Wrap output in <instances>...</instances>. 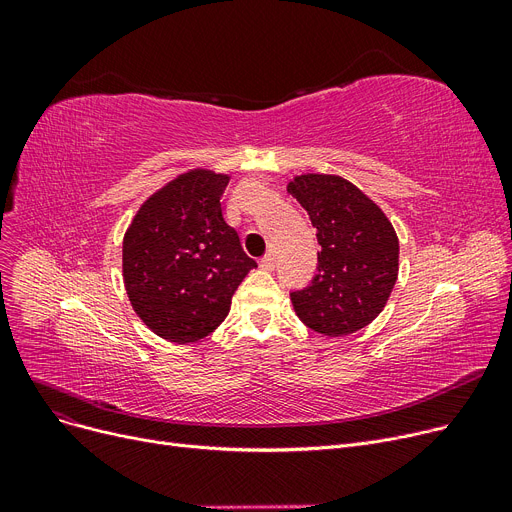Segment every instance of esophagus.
Returning a JSON list of instances; mask_svg holds the SVG:
<instances>
[{
	"label": "esophagus",
	"mask_w": 512,
	"mask_h": 512,
	"mask_svg": "<svg viewBox=\"0 0 512 512\" xmlns=\"http://www.w3.org/2000/svg\"><path fill=\"white\" fill-rule=\"evenodd\" d=\"M259 265H261V270H265V272H272L274 267H276V259H274V255H272V253H267L265 257H261Z\"/></svg>",
	"instance_id": "esophagus-1"
}]
</instances>
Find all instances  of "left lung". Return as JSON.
Wrapping results in <instances>:
<instances>
[{"label":"left lung","mask_w":512,"mask_h":512,"mask_svg":"<svg viewBox=\"0 0 512 512\" xmlns=\"http://www.w3.org/2000/svg\"><path fill=\"white\" fill-rule=\"evenodd\" d=\"M286 191L317 228V274L290 301L303 324L324 336L353 334L378 317L398 278V238L359 188L340 176L303 174Z\"/></svg>","instance_id":"1"}]
</instances>
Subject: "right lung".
<instances>
[{"label": "right lung", "mask_w": 512, "mask_h": 512, "mask_svg": "<svg viewBox=\"0 0 512 512\" xmlns=\"http://www.w3.org/2000/svg\"><path fill=\"white\" fill-rule=\"evenodd\" d=\"M228 180L211 170L180 174L141 205L124 234L130 305L170 342H195L218 328L238 284L257 267L224 220Z\"/></svg>", "instance_id": "1"}]
</instances>
